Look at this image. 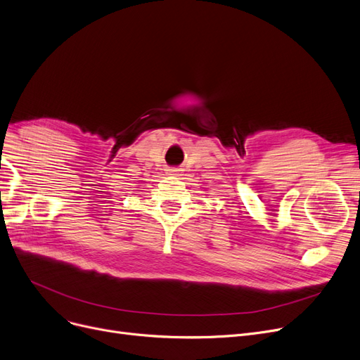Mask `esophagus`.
I'll return each mask as SVG.
<instances>
[{
  "label": "esophagus",
  "instance_id": "34e87169",
  "mask_svg": "<svg viewBox=\"0 0 360 360\" xmlns=\"http://www.w3.org/2000/svg\"><path fill=\"white\" fill-rule=\"evenodd\" d=\"M167 175H181V169L170 167V169H167Z\"/></svg>",
  "mask_w": 360,
  "mask_h": 360
}]
</instances>
